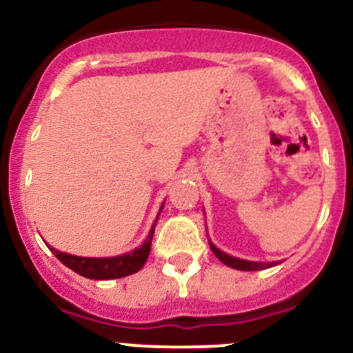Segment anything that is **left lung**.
Here are the masks:
<instances>
[{
	"label": "left lung",
	"mask_w": 353,
	"mask_h": 353,
	"mask_svg": "<svg viewBox=\"0 0 353 353\" xmlns=\"http://www.w3.org/2000/svg\"><path fill=\"white\" fill-rule=\"evenodd\" d=\"M210 249H212L214 254L217 256V259L225 265L232 266L235 270H243V272H254V270H265L270 268V266L276 265V263H258V261H245V259H239V258H233V256L226 254V252L219 251L212 242H209Z\"/></svg>",
	"instance_id": "left-lung-1"
}]
</instances>
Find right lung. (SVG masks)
Instances as JSON below:
<instances>
[{
    "label": "right lung",
    "mask_w": 353,
    "mask_h": 353,
    "mask_svg": "<svg viewBox=\"0 0 353 353\" xmlns=\"http://www.w3.org/2000/svg\"><path fill=\"white\" fill-rule=\"evenodd\" d=\"M163 209V205H161ZM160 209V210H161ZM160 216V212H158ZM158 221V217H157ZM153 223L150 230V235L144 240L143 245L134 249L128 254L114 256V258H80V256H72L68 252H61L54 247H50V251L54 252L55 258L65 265L68 268H71L72 272L80 273L81 276H87V279H94V281H110V279H121V276L132 275V273L139 272L141 268L146 263L148 256L151 251V240L154 235V225Z\"/></svg>",
    "instance_id": "obj_1"
}]
</instances>
